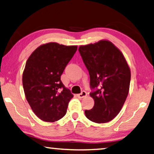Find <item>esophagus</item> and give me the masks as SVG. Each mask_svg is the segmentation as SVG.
<instances>
[{"instance_id":"esophagus-1","label":"esophagus","mask_w":154,"mask_h":154,"mask_svg":"<svg viewBox=\"0 0 154 154\" xmlns=\"http://www.w3.org/2000/svg\"><path fill=\"white\" fill-rule=\"evenodd\" d=\"M86 96H87L86 92H85V91H83L82 93H80V94H77V97L79 98H82L85 97Z\"/></svg>"}]
</instances>
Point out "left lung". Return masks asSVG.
I'll use <instances>...</instances> for the list:
<instances>
[{
  "label": "left lung",
  "mask_w": 154,
  "mask_h": 154,
  "mask_svg": "<svg viewBox=\"0 0 154 154\" xmlns=\"http://www.w3.org/2000/svg\"><path fill=\"white\" fill-rule=\"evenodd\" d=\"M79 51L89 72L90 93L94 105L85 110L88 119L106 123L118 116L128 94L130 70L122 52L109 41L81 45Z\"/></svg>",
  "instance_id": "1"
}]
</instances>
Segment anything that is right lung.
<instances>
[{
	"instance_id": "add662e5",
	"label": "right lung",
	"mask_w": 154,
	"mask_h": 154,
	"mask_svg": "<svg viewBox=\"0 0 154 154\" xmlns=\"http://www.w3.org/2000/svg\"><path fill=\"white\" fill-rule=\"evenodd\" d=\"M77 49L76 45L49 43L36 48L27 60L23 88L31 109L41 120L54 122L66 114L73 95L60 77Z\"/></svg>"
}]
</instances>
